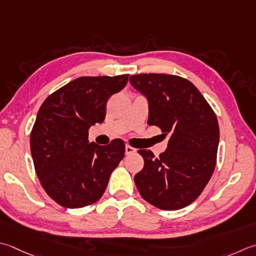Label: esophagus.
Returning a JSON list of instances; mask_svg holds the SVG:
<instances>
[{
    "label": "esophagus",
    "instance_id": "1",
    "mask_svg": "<svg viewBox=\"0 0 256 256\" xmlns=\"http://www.w3.org/2000/svg\"><path fill=\"white\" fill-rule=\"evenodd\" d=\"M135 152H136V150L132 148L131 145H126V146H125V154H126V155H131Z\"/></svg>",
    "mask_w": 256,
    "mask_h": 256
}]
</instances>
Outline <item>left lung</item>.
Instances as JSON below:
<instances>
[{"label":"left lung","mask_w":256,"mask_h":256,"mask_svg":"<svg viewBox=\"0 0 256 256\" xmlns=\"http://www.w3.org/2000/svg\"><path fill=\"white\" fill-rule=\"evenodd\" d=\"M148 100V125L168 135L166 151L155 158L138 150L144 168L134 176L141 196L165 211L183 208L203 192L216 165L220 128L216 115L196 86L172 74L130 76Z\"/></svg>","instance_id":"1"}]
</instances>
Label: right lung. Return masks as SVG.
I'll return each instance as SVG.
<instances>
[{
  "label": "right lung",
  "mask_w": 256,
  "mask_h": 256,
  "mask_svg": "<svg viewBox=\"0 0 256 256\" xmlns=\"http://www.w3.org/2000/svg\"><path fill=\"white\" fill-rule=\"evenodd\" d=\"M128 74L82 76L45 98L30 136L32 158L44 191L68 208L98 201L125 154L123 140L88 142V128L102 123L106 102L124 88Z\"/></svg>",
  "instance_id": "obj_1"
}]
</instances>
